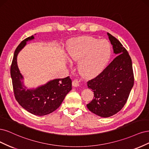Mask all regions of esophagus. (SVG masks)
<instances>
[{
	"instance_id": "34e87169",
	"label": "esophagus",
	"mask_w": 149,
	"mask_h": 149,
	"mask_svg": "<svg viewBox=\"0 0 149 149\" xmlns=\"http://www.w3.org/2000/svg\"><path fill=\"white\" fill-rule=\"evenodd\" d=\"M72 85L74 86V87H79V81L77 79H75L72 81Z\"/></svg>"
}]
</instances>
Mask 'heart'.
<instances>
[{
  "label": "heart",
  "mask_w": 149,
  "mask_h": 149,
  "mask_svg": "<svg viewBox=\"0 0 149 149\" xmlns=\"http://www.w3.org/2000/svg\"><path fill=\"white\" fill-rule=\"evenodd\" d=\"M111 49L106 40L81 36L69 41L67 56L72 62L79 61V73L85 77H93L102 70L111 56Z\"/></svg>",
  "instance_id": "obj_1"
}]
</instances>
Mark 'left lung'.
Here are the masks:
<instances>
[{
    "mask_svg": "<svg viewBox=\"0 0 149 149\" xmlns=\"http://www.w3.org/2000/svg\"><path fill=\"white\" fill-rule=\"evenodd\" d=\"M113 52L118 55L102 72L88 81V88L94 98L87 104L91 112L108 118L119 112L126 104L134 85L132 61L128 52L116 38L109 33Z\"/></svg>",
    "mask_w": 149,
    "mask_h": 149,
    "instance_id": "left-lung-1",
    "label": "left lung"
}]
</instances>
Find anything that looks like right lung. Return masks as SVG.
<instances>
[{
  "mask_svg": "<svg viewBox=\"0 0 149 149\" xmlns=\"http://www.w3.org/2000/svg\"><path fill=\"white\" fill-rule=\"evenodd\" d=\"M36 35V34H35ZM35 38L28 37L22 41L14 52L10 68V75L15 98L18 103L28 112L37 116H44L58 108L70 91L72 80L69 77L49 81L36 88L28 89L24 85L23 76L17 65L18 54L26 45V42Z\"/></svg>",
  "mask_w": 149,
  "mask_h": 149,
  "instance_id": "obj_1",
  "label": "right lung"
}]
</instances>
